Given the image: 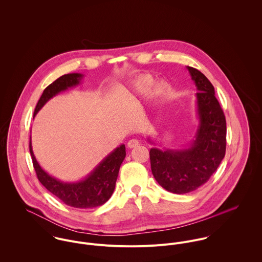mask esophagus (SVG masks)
<instances>
[{
    "label": "esophagus",
    "mask_w": 262,
    "mask_h": 262,
    "mask_svg": "<svg viewBox=\"0 0 262 262\" xmlns=\"http://www.w3.org/2000/svg\"><path fill=\"white\" fill-rule=\"evenodd\" d=\"M138 145H139V141H138L137 139H131V140H129L128 143H127V146H128L129 148H134V147H136V146H138Z\"/></svg>",
    "instance_id": "34e87169"
}]
</instances>
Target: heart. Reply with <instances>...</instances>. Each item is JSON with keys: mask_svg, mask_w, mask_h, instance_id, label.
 Returning a JSON list of instances; mask_svg holds the SVG:
<instances>
[{"mask_svg": "<svg viewBox=\"0 0 262 262\" xmlns=\"http://www.w3.org/2000/svg\"><path fill=\"white\" fill-rule=\"evenodd\" d=\"M152 85H153L152 77L144 76V77H141L135 83L134 89L138 95H142V96L148 95L150 91H152V95H154L155 97H161L164 94L165 85L163 83H155L153 87L151 86ZM151 87L152 88V90H150Z\"/></svg>", "mask_w": 262, "mask_h": 262, "instance_id": "heart-1", "label": "heart"}]
</instances>
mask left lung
Here are the masks:
<instances>
[{
	"mask_svg": "<svg viewBox=\"0 0 262 262\" xmlns=\"http://www.w3.org/2000/svg\"><path fill=\"white\" fill-rule=\"evenodd\" d=\"M196 88L199 124L191 141L178 149L156 147L149 151L151 171L156 182L173 193H187L206 184L217 170L226 151V119L215 90L200 71L187 67ZM149 143L153 141L147 138Z\"/></svg>",
	"mask_w": 262,
	"mask_h": 262,
	"instance_id": "left-lung-1",
	"label": "left lung"
}]
</instances>
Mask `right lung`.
<instances>
[{
  "label": "right lung",
  "mask_w": 262,
  "mask_h": 262,
  "mask_svg": "<svg viewBox=\"0 0 262 262\" xmlns=\"http://www.w3.org/2000/svg\"><path fill=\"white\" fill-rule=\"evenodd\" d=\"M83 75L68 74L49 84L38 101L34 117L53 97L80 83ZM29 150L39 182L66 205L78 209H91L104 205L112 195L120 166L126 156L124 144L109 153L85 178L77 182H62L46 172L33 153L31 136Z\"/></svg>",
  "instance_id": "right-lung-1"
}]
</instances>
